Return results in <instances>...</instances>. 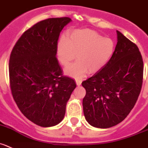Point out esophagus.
Segmentation results:
<instances>
[{
    "instance_id": "34e87169",
    "label": "esophagus",
    "mask_w": 148,
    "mask_h": 148,
    "mask_svg": "<svg viewBox=\"0 0 148 148\" xmlns=\"http://www.w3.org/2000/svg\"><path fill=\"white\" fill-rule=\"evenodd\" d=\"M82 79H76V83H77V84L78 86H79V85H81V84H82Z\"/></svg>"
}]
</instances>
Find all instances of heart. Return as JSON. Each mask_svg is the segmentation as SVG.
<instances>
[{
	"instance_id": "obj_1",
	"label": "heart",
	"mask_w": 148,
	"mask_h": 148,
	"mask_svg": "<svg viewBox=\"0 0 148 148\" xmlns=\"http://www.w3.org/2000/svg\"><path fill=\"white\" fill-rule=\"evenodd\" d=\"M115 44L94 30L76 29L62 37L56 47V57L63 66H68L75 58L78 61L65 69L66 74L76 78L94 74L103 69L112 58Z\"/></svg>"
}]
</instances>
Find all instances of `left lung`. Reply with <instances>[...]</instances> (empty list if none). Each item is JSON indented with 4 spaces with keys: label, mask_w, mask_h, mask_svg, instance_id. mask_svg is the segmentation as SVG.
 Returning a JSON list of instances; mask_svg holds the SVG:
<instances>
[{
    "label": "left lung",
    "mask_w": 148,
    "mask_h": 148,
    "mask_svg": "<svg viewBox=\"0 0 148 148\" xmlns=\"http://www.w3.org/2000/svg\"><path fill=\"white\" fill-rule=\"evenodd\" d=\"M112 58L82 82L83 111L90 125L106 129L119 124L134 108L141 91L143 61L138 47L120 32Z\"/></svg>",
    "instance_id": "8db88e82"
}]
</instances>
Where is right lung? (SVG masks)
Masks as SVG:
<instances>
[{"mask_svg":"<svg viewBox=\"0 0 148 148\" xmlns=\"http://www.w3.org/2000/svg\"><path fill=\"white\" fill-rule=\"evenodd\" d=\"M71 21L61 17L39 21L23 33L10 56L14 101L26 118L42 127L62 121L76 87L73 79L63 75L56 56L60 32Z\"/></svg>","mask_w":148,"mask_h":148,"instance_id":"obj_1","label":"right lung"}]
</instances>
